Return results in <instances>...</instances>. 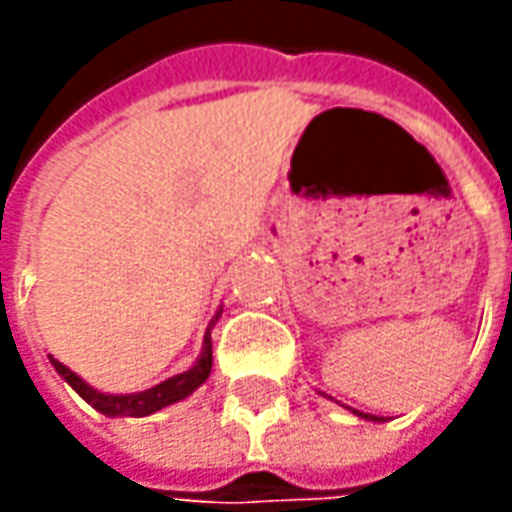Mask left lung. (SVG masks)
Segmentation results:
<instances>
[{
    "instance_id": "obj_1",
    "label": "left lung",
    "mask_w": 512,
    "mask_h": 512,
    "mask_svg": "<svg viewBox=\"0 0 512 512\" xmlns=\"http://www.w3.org/2000/svg\"><path fill=\"white\" fill-rule=\"evenodd\" d=\"M359 416H362V419H373V422L379 419V416H370V413H359Z\"/></svg>"
}]
</instances>
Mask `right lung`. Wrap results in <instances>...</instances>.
<instances>
[{"instance_id":"add662e5","label":"right lung","mask_w":512,"mask_h":512,"mask_svg":"<svg viewBox=\"0 0 512 512\" xmlns=\"http://www.w3.org/2000/svg\"><path fill=\"white\" fill-rule=\"evenodd\" d=\"M50 362L56 367V373L65 376V382H68L85 402L93 404L99 413H105V416H148V413H156V410H162V407H168V404L185 399V396H190L199 384L205 382L207 376H210V367H213V344H210V333H207L202 359L193 364V370H187L182 376H173L168 382L156 384V387H150L145 393H130V396H105V393H96L93 387H88V384L82 382L73 370H68L65 364L56 362V359H50Z\"/></svg>"}]
</instances>
